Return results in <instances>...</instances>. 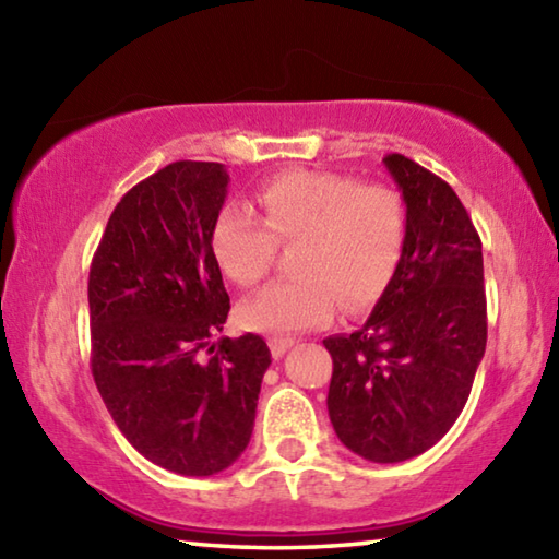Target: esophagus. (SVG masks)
Masks as SVG:
<instances>
[{
  "instance_id": "esophagus-1",
  "label": "esophagus",
  "mask_w": 559,
  "mask_h": 559,
  "mask_svg": "<svg viewBox=\"0 0 559 559\" xmlns=\"http://www.w3.org/2000/svg\"><path fill=\"white\" fill-rule=\"evenodd\" d=\"M269 345H271V355L273 357H283L288 353V349L293 347V340H283V337H273V340H269Z\"/></svg>"
}]
</instances>
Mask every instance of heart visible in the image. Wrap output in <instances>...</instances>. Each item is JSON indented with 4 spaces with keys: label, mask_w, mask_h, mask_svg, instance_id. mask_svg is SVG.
Here are the masks:
<instances>
[{
    "label": "heart",
    "mask_w": 559,
    "mask_h": 559,
    "mask_svg": "<svg viewBox=\"0 0 559 559\" xmlns=\"http://www.w3.org/2000/svg\"><path fill=\"white\" fill-rule=\"evenodd\" d=\"M263 224L241 206L219 214L212 253L226 278L251 288L269 276L278 243L293 253L298 278L278 281L241 306L251 330L293 335L374 306L400 271L409 214L400 189L355 175L290 169L259 189Z\"/></svg>",
    "instance_id": "heart-1"
}]
</instances>
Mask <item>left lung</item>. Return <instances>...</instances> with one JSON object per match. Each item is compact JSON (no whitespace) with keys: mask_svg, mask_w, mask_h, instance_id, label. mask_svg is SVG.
<instances>
[{"mask_svg":"<svg viewBox=\"0 0 559 559\" xmlns=\"http://www.w3.org/2000/svg\"><path fill=\"white\" fill-rule=\"evenodd\" d=\"M409 234L400 271L367 323L323 340L333 357L328 412L357 456L396 463L447 433L486 353L480 236L449 182L400 153L384 157Z\"/></svg>","mask_w":559,"mask_h":559,"instance_id":"1","label":"left lung"}]
</instances>
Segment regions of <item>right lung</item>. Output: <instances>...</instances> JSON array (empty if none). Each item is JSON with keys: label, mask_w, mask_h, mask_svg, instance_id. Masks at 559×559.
I'll return each mask as SVG.
<instances>
[{"label": "right lung", "mask_w": 559, "mask_h": 559, "mask_svg": "<svg viewBox=\"0 0 559 559\" xmlns=\"http://www.w3.org/2000/svg\"><path fill=\"white\" fill-rule=\"evenodd\" d=\"M224 165L179 159L112 210L91 261V372L132 447L182 476H212L249 447L271 349L219 337L229 293L212 253Z\"/></svg>", "instance_id": "right-lung-1"}]
</instances>
